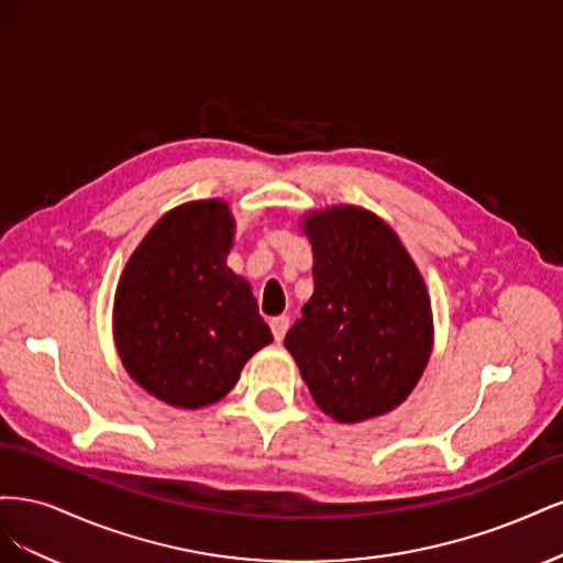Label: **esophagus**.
Returning <instances> with one entry per match:
<instances>
[{"mask_svg":"<svg viewBox=\"0 0 563 563\" xmlns=\"http://www.w3.org/2000/svg\"><path fill=\"white\" fill-rule=\"evenodd\" d=\"M288 323H291V321H288V317H284V314L269 319V329H272V333H275L277 343H282V340H284V335L288 331Z\"/></svg>","mask_w":563,"mask_h":563,"instance_id":"obj_1","label":"esophagus"}]
</instances>
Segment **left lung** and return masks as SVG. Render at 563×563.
Masks as SVG:
<instances>
[{"mask_svg": "<svg viewBox=\"0 0 563 563\" xmlns=\"http://www.w3.org/2000/svg\"><path fill=\"white\" fill-rule=\"evenodd\" d=\"M314 294L284 345L323 413L352 424L411 395L434 347L428 286L399 234L368 209L338 203L300 218Z\"/></svg>", "mask_w": 563, "mask_h": 563, "instance_id": "8db88e82", "label": "left lung"}]
</instances>
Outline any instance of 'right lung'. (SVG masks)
Segmentation results:
<instances>
[{
  "instance_id": "obj_1",
  "label": "right lung",
  "mask_w": 563,
  "mask_h": 563,
  "mask_svg": "<svg viewBox=\"0 0 563 563\" xmlns=\"http://www.w3.org/2000/svg\"><path fill=\"white\" fill-rule=\"evenodd\" d=\"M232 244L228 201H187L150 228L119 277L117 354L131 380L168 406L220 401L272 343L251 284L228 267Z\"/></svg>"
}]
</instances>
